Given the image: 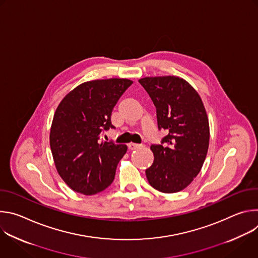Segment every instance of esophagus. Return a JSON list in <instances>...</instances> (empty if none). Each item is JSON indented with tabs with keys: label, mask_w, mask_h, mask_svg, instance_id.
<instances>
[{
	"label": "esophagus",
	"mask_w": 258,
	"mask_h": 258,
	"mask_svg": "<svg viewBox=\"0 0 258 258\" xmlns=\"http://www.w3.org/2000/svg\"><path fill=\"white\" fill-rule=\"evenodd\" d=\"M140 147H142V145H139V144H136V143H130L128 144V149H131V150H136V149L140 148Z\"/></svg>",
	"instance_id": "obj_1"
}]
</instances>
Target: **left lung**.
Returning <instances> with one entry per match:
<instances>
[{
  "label": "left lung",
  "mask_w": 258,
  "mask_h": 258,
  "mask_svg": "<svg viewBox=\"0 0 258 258\" xmlns=\"http://www.w3.org/2000/svg\"><path fill=\"white\" fill-rule=\"evenodd\" d=\"M156 107L161 145H151L153 164L146 169L150 185L162 193L187 188L200 172L209 146V122L197 91L174 76L139 80ZM164 145H162V144Z\"/></svg>",
  "instance_id": "obj_1"
}]
</instances>
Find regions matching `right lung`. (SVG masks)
Instances as JSON below:
<instances>
[{"instance_id": "right-lung-1", "label": "right lung", "mask_w": 258, "mask_h": 258, "mask_svg": "<svg viewBox=\"0 0 258 258\" xmlns=\"http://www.w3.org/2000/svg\"><path fill=\"white\" fill-rule=\"evenodd\" d=\"M133 84L127 79L86 82L58 105L50 132V147L59 175L73 191L94 195L111 185L127 147L101 142L111 123L113 107Z\"/></svg>"}]
</instances>
